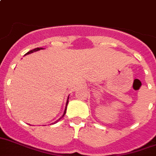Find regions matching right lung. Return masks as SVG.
<instances>
[{
	"label": "right lung",
	"instance_id": "add662e5",
	"mask_svg": "<svg viewBox=\"0 0 156 156\" xmlns=\"http://www.w3.org/2000/svg\"><path fill=\"white\" fill-rule=\"evenodd\" d=\"M42 48H35V49H34V50H30V51H29V52H27V53L26 54H30V53H33V52H34V51H38V50H42ZM68 102H69V100L67 101V103H66V107H67V105H68ZM66 107H65V112H64V114H63V115H62V118H59V120H61L62 119V118H63L64 116H65V113H66ZM59 120H58V121H57V122H58V121H59Z\"/></svg>",
	"mask_w": 156,
	"mask_h": 156
}]
</instances>
